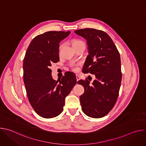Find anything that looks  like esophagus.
<instances>
[{"label":"esophagus","mask_w":146,"mask_h":146,"mask_svg":"<svg viewBox=\"0 0 146 146\" xmlns=\"http://www.w3.org/2000/svg\"><path fill=\"white\" fill-rule=\"evenodd\" d=\"M76 79H77V81H78L80 79V77L78 74H76Z\"/></svg>","instance_id":"obj_1"}]
</instances>
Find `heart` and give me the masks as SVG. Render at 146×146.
<instances>
[{
	"mask_svg": "<svg viewBox=\"0 0 146 146\" xmlns=\"http://www.w3.org/2000/svg\"><path fill=\"white\" fill-rule=\"evenodd\" d=\"M83 43H83L82 41H81V40H80L74 39V40H73L72 41V46L73 47H76V46H78V45H79V44H83ZM61 47H62V46L60 45V46H59V50L60 49ZM79 65H80L79 64L73 63V64H71L70 66H71V68H72V70H73V71H74V72H77V71L78 70V66H79Z\"/></svg>",
	"mask_w": 146,
	"mask_h": 146,
	"instance_id": "b5f03b06",
	"label": "heart"
}]
</instances>
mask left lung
<instances>
[{"label": "left lung", "instance_id": "left-lung-1", "mask_svg": "<svg viewBox=\"0 0 146 146\" xmlns=\"http://www.w3.org/2000/svg\"><path fill=\"white\" fill-rule=\"evenodd\" d=\"M87 40L88 55L84 73L95 74L92 84L87 80L77 83L84 88L80 97L82 111L92 118H101L113 108L121 86L122 73L119 53L111 37L104 31L86 28L74 31Z\"/></svg>", "mask_w": 146, "mask_h": 146}]
</instances>
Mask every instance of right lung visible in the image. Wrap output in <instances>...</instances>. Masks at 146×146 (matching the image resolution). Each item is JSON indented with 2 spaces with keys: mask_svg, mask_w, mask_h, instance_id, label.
<instances>
[{
  "mask_svg": "<svg viewBox=\"0 0 146 146\" xmlns=\"http://www.w3.org/2000/svg\"><path fill=\"white\" fill-rule=\"evenodd\" d=\"M70 32L49 31L36 36L31 42L23 62L24 82L31 105L36 113L45 118L59 115L65 99L76 84V76L67 72L56 81L51 76L52 63L59 60L60 41Z\"/></svg>",
  "mask_w": 146,
  "mask_h": 146,
  "instance_id": "obj_1",
  "label": "right lung"
}]
</instances>
